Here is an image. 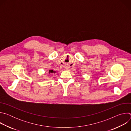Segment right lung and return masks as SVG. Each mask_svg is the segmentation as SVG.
Returning a JSON list of instances; mask_svg holds the SVG:
<instances>
[{"instance_id":"obj_1","label":"right lung","mask_w":131,"mask_h":131,"mask_svg":"<svg viewBox=\"0 0 131 131\" xmlns=\"http://www.w3.org/2000/svg\"><path fill=\"white\" fill-rule=\"evenodd\" d=\"M55 71H53V70H49V73H55Z\"/></svg>"}]
</instances>
